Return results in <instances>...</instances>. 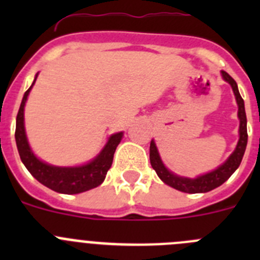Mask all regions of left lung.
I'll return each mask as SVG.
<instances>
[{
	"instance_id": "8db88e82",
	"label": "left lung",
	"mask_w": 260,
	"mask_h": 260,
	"mask_svg": "<svg viewBox=\"0 0 260 260\" xmlns=\"http://www.w3.org/2000/svg\"><path fill=\"white\" fill-rule=\"evenodd\" d=\"M222 78L232 86L233 88L234 96L237 100L238 104V117H240V141H238L237 147L234 152L232 153L231 157L219 167L216 171L211 172V173L204 174V176L198 177L195 180H190V178H185V177H178L176 174L171 173L168 171L164 164L160 160L157 150H156L155 142H151L150 146V161L157 176L160 177V180L165 182L167 185L172 186L173 189L180 190L183 192H189V194H197V192H207L211 190L219 187L220 185L228 180L229 177L236 172L238 167H240L241 161H242L243 153L246 150L247 144V119L246 113H245V104H243V99L241 98L240 92H238V87L236 80L226 73V71H221Z\"/></svg>"
}]
</instances>
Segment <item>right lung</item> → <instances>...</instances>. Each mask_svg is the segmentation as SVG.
<instances>
[{
    "mask_svg": "<svg viewBox=\"0 0 260 260\" xmlns=\"http://www.w3.org/2000/svg\"><path fill=\"white\" fill-rule=\"evenodd\" d=\"M36 80V78H35ZM35 80L32 86L35 84ZM32 86L27 89L23 96L19 112L17 114V126H15V142H17L18 152L20 160L29 173L44 186L52 189L53 191L62 192V194H78L87 190H91L96 186L102 185L107 172L112 167L113 155L117 146L122 139V133H117L109 138L107 146L100 152V155L86 165L77 168H59L52 167L45 162L40 161L34 153L27 142L26 132H24V104L27 96L31 91Z\"/></svg>",
    "mask_w": 260,
    "mask_h": 260,
    "instance_id": "right-lung-1",
    "label": "right lung"
}]
</instances>
